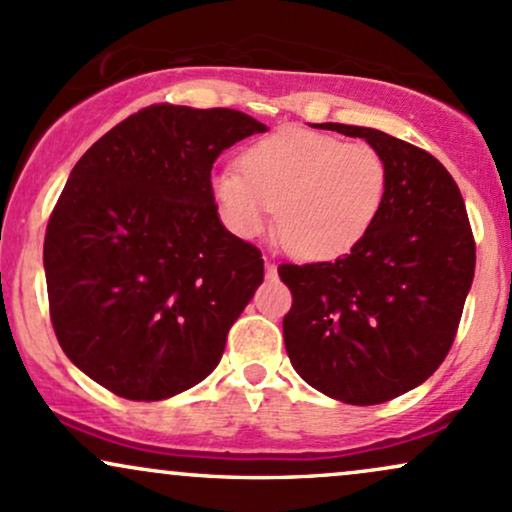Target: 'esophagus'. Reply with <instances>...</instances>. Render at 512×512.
<instances>
[{"label":"esophagus","mask_w":512,"mask_h":512,"mask_svg":"<svg viewBox=\"0 0 512 512\" xmlns=\"http://www.w3.org/2000/svg\"><path fill=\"white\" fill-rule=\"evenodd\" d=\"M264 272H267V276H276V264L274 262H264Z\"/></svg>","instance_id":"34e87169"}]
</instances>
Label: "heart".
Wrapping results in <instances>:
<instances>
[{
	"label": "heart",
	"instance_id": "1",
	"mask_svg": "<svg viewBox=\"0 0 512 512\" xmlns=\"http://www.w3.org/2000/svg\"><path fill=\"white\" fill-rule=\"evenodd\" d=\"M390 170L366 142L284 127L240 156V170L211 175L221 221L238 238H255L272 221L291 255L327 262L349 255L373 231L385 207Z\"/></svg>",
	"mask_w": 512,
	"mask_h": 512
}]
</instances>
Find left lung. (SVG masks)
Here are the masks:
<instances>
[{"mask_svg":"<svg viewBox=\"0 0 512 512\" xmlns=\"http://www.w3.org/2000/svg\"><path fill=\"white\" fill-rule=\"evenodd\" d=\"M366 139L390 170L373 231L337 262L281 264L293 293L284 317L296 373L344 404H383L419 387L448 356L472 289L467 209L443 163L380 129L322 122Z\"/></svg>","mask_w":512,"mask_h":512,"instance_id":"obj_1","label":"left lung"}]
</instances>
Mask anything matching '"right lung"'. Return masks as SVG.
Here are the masks:
<instances>
[{"instance_id": "right-lung-1", "label": "right lung", "mask_w": 512, "mask_h": 512, "mask_svg": "<svg viewBox=\"0 0 512 512\" xmlns=\"http://www.w3.org/2000/svg\"><path fill=\"white\" fill-rule=\"evenodd\" d=\"M267 125L240 110L151 105L79 158L45 233L57 342L91 380L134 402L190 390L264 279L226 231L211 168Z\"/></svg>"}]
</instances>
